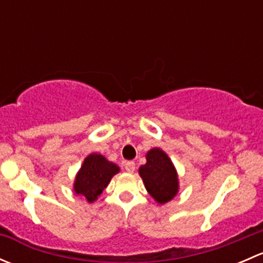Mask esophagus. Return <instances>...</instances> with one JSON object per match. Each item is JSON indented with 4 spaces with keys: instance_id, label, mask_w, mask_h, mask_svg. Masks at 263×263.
Segmentation results:
<instances>
[{
    "instance_id": "1",
    "label": "esophagus",
    "mask_w": 263,
    "mask_h": 263,
    "mask_svg": "<svg viewBox=\"0 0 263 263\" xmlns=\"http://www.w3.org/2000/svg\"><path fill=\"white\" fill-rule=\"evenodd\" d=\"M135 168H136V165H135L134 161H127V163H124V169H126V172H128V173H134Z\"/></svg>"
}]
</instances>
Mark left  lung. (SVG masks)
<instances>
[{
    "mask_svg": "<svg viewBox=\"0 0 263 263\" xmlns=\"http://www.w3.org/2000/svg\"><path fill=\"white\" fill-rule=\"evenodd\" d=\"M139 174L148 195L160 205L173 200L178 193L179 179L177 169L168 154L160 147L147 151L146 164L140 166Z\"/></svg>",
    "mask_w": 263,
    "mask_h": 263,
    "instance_id": "1",
    "label": "left lung"
}]
</instances>
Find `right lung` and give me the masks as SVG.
<instances>
[{
  "label": "right lung",
  "mask_w": 263,
  "mask_h": 263,
  "mask_svg": "<svg viewBox=\"0 0 263 263\" xmlns=\"http://www.w3.org/2000/svg\"><path fill=\"white\" fill-rule=\"evenodd\" d=\"M119 166L102 154L92 153L84 159L73 182V192L87 202L98 200L110 179L119 173Z\"/></svg>",
  "instance_id": "obj_1"
}]
</instances>
